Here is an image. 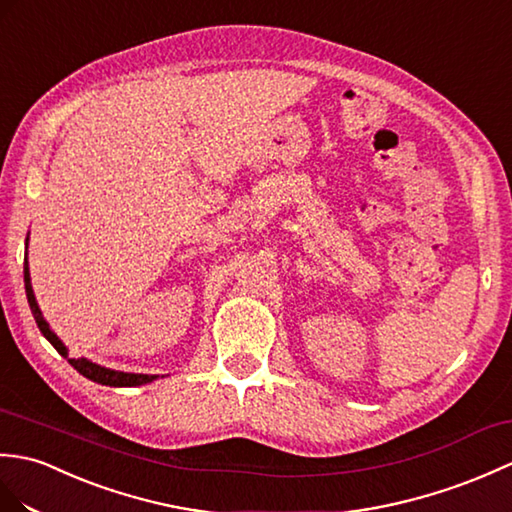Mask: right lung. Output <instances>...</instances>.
Returning <instances> with one entry per match:
<instances>
[{
  "label": "right lung",
  "mask_w": 512,
  "mask_h": 512,
  "mask_svg": "<svg viewBox=\"0 0 512 512\" xmlns=\"http://www.w3.org/2000/svg\"><path fill=\"white\" fill-rule=\"evenodd\" d=\"M23 283H26V296H28V303H30V310L34 314V320H37V325L41 329V334L50 340L54 344V349L61 353V355H67V349L65 344L56 338L54 331L50 329V325L45 323V318L39 310L37 305V299H34V292H32V283H30V268H28V253H26V261H23ZM69 364L76 368V371L80 375H85L87 379H91V382L95 384H102V386H141V384H148L152 382V379H157V375H139V373H122V371H111V368H104V366H98L93 364L85 358H69Z\"/></svg>",
  "instance_id": "add662e5"
}]
</instances>
